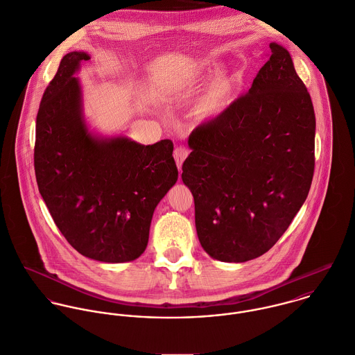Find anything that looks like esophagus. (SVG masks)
I'll return each mask as SVG.
<instances>
[{
	"label": "esophagus",
	"mask_w": 355,
	"mask_h": 355,
	"mask_svg": "<svg viewBox=\"0 0 355 355\" xmlns=\"http://www.w3.org/2000/svg\"><path fill=\"white\" fill-rule=\"evenodd\" d=\"M188 155H189V150H188L185 146H177V148L174 149V159H175V163H177L178 170H181L182 163H184V160L188 157Z\"/></svg>",
	"instance_id": "esophagus-1"
}]
</instances>
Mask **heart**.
Instances as JSON below:
<instances>
[{
	"instance_id": "heart-1",
	"label": "heart",
	"mask_w": 355,
	"mask_h": 355,
	"mask_svg": "<svg viewBox=\"0 0 355 355\" xmlns=\"http://www.w3.org/2000/svg\"><path fill=\"white\" fill-rule=\"evenodd\" d=\"M234 90V79L232 76H220L207 89L198 103V114L202 116H214L225 110Z\"/></svg>"
}]
</instances>
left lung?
Masks as SVG:
<instances>
[{"instance_id": "obj_1", "label": "left lung", "mask_w": 355, "mask_h": 355, "mask_svg": "<svg viewBox=\"0 0 355 355\" xmlns=\"http://www.w3.org/2000/svg\"><path fill=\"white\" fill-rule=\"evenodd\" d=\"M314 137L310 94L289 52L272 42L248 93L189 136L182 181L210 257L247 262L277 243L309 195Z\"/></svg>"}]
</instances>
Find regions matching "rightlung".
<instances>
[{
	"mask_svg": "<svg viewBox=\"0 0 355 355\" xmlns=\"http://www.w3.org/2000/svg\"><path fill=\"white\" fill-rule=\"evenodd\" d=\"M89 59L85 52L67 53L44 92L35 178L56 226L79 254L122 263L145 251L153 211L177 182L178 170L171 140L141 145L87 130L73 73Z\"/></svg>",
	"mask_w": 355,
	"mask_h": 355,
	"instance_id": "add662e5",
	"label": "right lung"
}]
</instances>
